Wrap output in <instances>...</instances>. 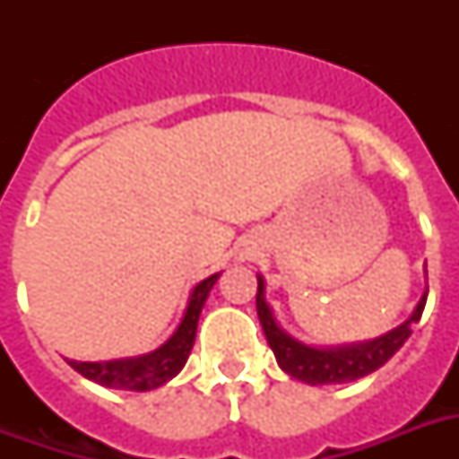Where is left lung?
Instances as JSON below:
<instances>
[{
    "instance_id": "8db88e82",
    "label": "left lung",
    "mask_w": 459,
    "mask_h": 459,
    "mask_svg": "<svg viewBox=\"0 0 459 459\" xmlns=\"http://www.w3.org/2000/svg\"><path fill=\"white\" fill-rule=\"evenodd\" d=\"M427 295L429 290L421 295L420 305L405 324H400L398 328H393L381 338L357 342V345H342V348H309L305 342L295 341L293 335H288L276 324L272 309L264 300V279L257 276V314L259 324L264 328L266 342L273 350L281 369L309 385L345 384V381H355V378L367 377L378 367H384L412 335V326L421 319V312L427 305Z\"/></svg>"
}]
</instances>
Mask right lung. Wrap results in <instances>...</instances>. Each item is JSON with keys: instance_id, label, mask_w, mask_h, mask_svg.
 <instances>
[{"instance_id": "1", "label": "right lung", "mask_w": 459, "mask_h": 459, "mask_svg": "<svg viewBox=\"0 0 459 459\" xmlns=\"http://www.w3.org/2000/svg\"><path fill=\"white\" fill-rule=\"evenodd\" d=\"M216 279H219V273L209 276V279L195 286L178 328L173 331L171 338L161 348H157L150 355L126 357V359H111V362H75V359H68V364L78 374L95 381V384L107 385V388L143 393L164 385L187 362V355L193 350L195 333H197V319H200L202 307L207 302V295L214 288Z\"/></svg>"}]
</instances>
